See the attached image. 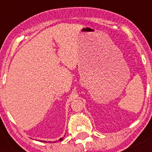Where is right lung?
Masks as SVG:
<instances>
[{
    "mask_svg": "<svg viewBox=\"0 0 152 152\" xmlns=\"http://www.w3.org/2000/svg\"><path fill=\"white\" fill-rule=\"evenodd\" d=\"M63 138H64V137H62V138H61V139H59V140H58V141H61V140H63ZM54 142H56V141H54Z\"/></svg>",
    "mask_w": 152,
    "mask_h": 152,
    "instance_id": "right-lung-1",
    "label": "right lung"
}]
</instances>
